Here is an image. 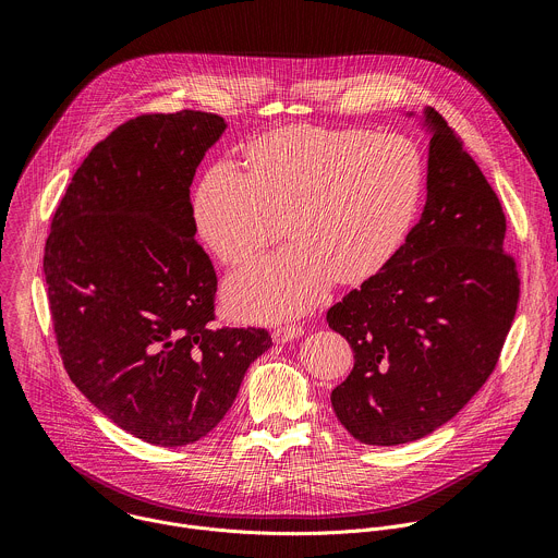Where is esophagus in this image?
Instances as JSON below:
<instances>
[{
	"instance_id": "34e87169",
	"label": "esophagus",
	"mask_w": 558,
	"mask_h": 558,
	"mask_svg": "<svg viewBox=\"0 0 558 558\" xmlns=\"http://www.w3.org/2000/svg\"><path fill=\"white\" fill-rule=\"evenodd\" d=\"M302 336H304V329L300 325H284V327H278L274 331V342L284 344V342H291V340L302 338Z\"/></svg>"
}]
</instances>
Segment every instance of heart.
<instances>
[{"label": "heart", "mask_w": 558, "mask_h": 558, "mask_svg": "<svg viewBox=\"0 0 558 558\" xmlns=\"http://www.w3.org/2000/svg\"><path fill=\"white\" fill-rule=\"evenodd\" d=\"M245 170L214 163L194 192L201 241L227 265L254 258L280 233L291 245L235 271L227 304L247 320L295 317L336 280L362 282L402 250L424 194V158L397 134L289 125L245 149Z\"/></svg>", "instance_id": "1"}]
</instances>
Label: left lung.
I'll use <instances>...</instances> for the list:
<instances>
[{"mask_svg":"<svg viewBox=\"0 0 558 558\" xmlns=\"http://www.w3.org/2000/svg\"><path fill=\"white\" fill-rule=\"evenodd\" d=\"M424 125L420 222L381 271L327 313L355 353L331 407L368 446L409 444L452 420L495 371L519 302L495 190L441 114L426 108Z\"/></svg>","mask_w":558,"mask_h":558,"instance_id":"1","label":"left lung"}]
</instances>
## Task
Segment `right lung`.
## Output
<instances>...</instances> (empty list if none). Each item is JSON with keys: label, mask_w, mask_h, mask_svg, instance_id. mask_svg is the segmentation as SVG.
I'll use <instances>...</instances> for the list:
<instances>
[{"label": "right lung", "mask_w": 558, "mask_h": 558, "mask_svg": "<svg viewBox=\"0 0 558 558\" xmlns=\"http://www.w3.org/2000/svg\"><path fill=\"white\" fill-rule=\"evenodd\" d=\"M222 117L141 114L93 147L50 225L44 274L63 366L125 433L187 446L231 409L265 329L214 327L216 271L190 185Z\"/></svg>", "instance_id": "1"}]
</instances>
